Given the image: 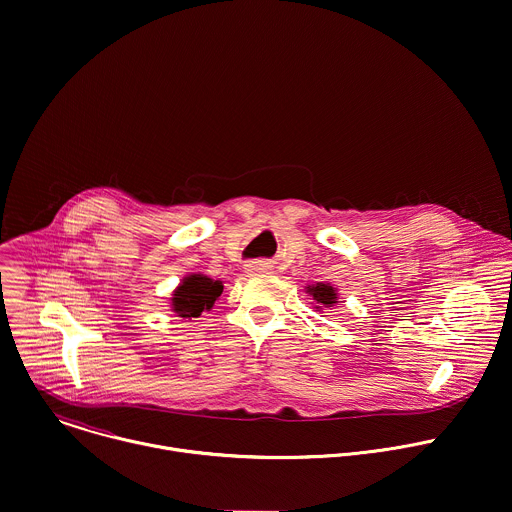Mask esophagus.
Returning a JSON list of instances; mask_svg holds the SVG:
<instances>
[{
	"label": "esophagus",
	"instance_id": "esophagus-1",
	"mask_svg": "<svg viewBox=\"0 0 512 512\" xmlns=\"http://www.w3.org/2000/svg\"><path fill=\"white\" fill-rule=\"evenodd\" d=\"M245 269L249 273H267L271 269V265L267 261H251V263L245 265Z\"/></svg>",
	"mask_w": 512,
	"mask_h": 512
}]
</instances>
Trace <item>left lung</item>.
Here are the masks:
<instances>
[{
  "instance_id": "obj_1",
  "label": "left lung",
  "mask_w": 512,
  "mask_h": 512,
  "mask_svg": "<svg viewBox=\"0 0 512 512\" xmlns=\"http://www.w3.org/2000/svg\"><path fill=\"white\" fill-rule=\"evenodd\" d=\"M307 293L315 299V309L321 311L323 307H331L337 303V291L329 283H315L307 287Z\"/></svg>"
}]
</instances>
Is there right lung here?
<instances>
[{
	"mask_svg": "<svg viewBox=\"0 0 512 512\" xmlns=\"http://www.w3.org/2000/svg\"><path fill=\"white\" fill-rule=\"evenodd\" d=\"M223 293V281H215L207 275H187L170 297V307L179 317H199L209 311Z\"/></svg>",
	"mask_w": 512,
	"mask_h": 512,
	"instance_id": "obj_1",
	"label": "right lung"
}]
</instances>
